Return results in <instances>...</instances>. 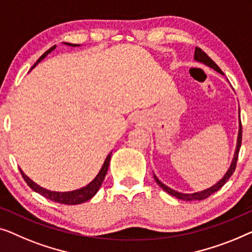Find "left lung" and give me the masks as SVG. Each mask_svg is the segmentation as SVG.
Segmentation results:
<instances>
[{"label": "left lung", "mask_w": 252, "mask_h": 252, "mask_svg": "<svg viewBox=\"0 0 252 252\" xmlns=\"http://www.w3.org/2000/svg\"><path fill=\"white\" fill-rule=\"evenodd\" d=\"M194 59H195L196 62H198V63H204V65L209 66L212 69L217 70L218 73L221 74V75H224V73H222L221 69L217 66V63H216L214 60L210 58V57L205 54L204 51H202L200 48H195V52H194ZM239 114H240V108H239ZM239 118H240V115H239ZM241 143H242V125H241V120H240V122H239V134H237V141H236V148H235V153H234V158L232 160L231 165H229V168H228L227 171H226L224 177H222V178L219 180L218 183H216L214 186L209 187V189H203V190H201V192H195V193H180V192H177V190L170 189V187L164 185V184H163L161 180H158V177L154 175L155 182L158 184V186H160L163 190H165V192L170 194V195L179 198V200H183V201L204 200V198L210 196L211 194H214L215 192H217V190L220 189L221 187L225 185L226 182H227V180L229 179V177L233 175V172L235 171L237 157H239V151H240V147H241Z\"/></svg>", "instance_id": "left-lung-1"}]
</instances>
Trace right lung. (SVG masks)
Returning a JSON list of instances; mask_svg holds the SVG:
<instances>
[{
    "label": "right lung",
    "instance_id": "add662e5",
    "mask_svg": "<svg viewBox=\"0 0 252 252\" xmlns=\"http://www.w3.org/2000/svg\"><path fill=\"white\" fill-rule=\"evenodd\" d=\"M65 44L69 45V47H80V44H72V43H65ZM55 49H56V45L51 47L48 51H45L44 54L42 55L40 58H38L37 62L34 63V66L32 67L31 69H33L34 67L36 66L42 59H44L45 57L50 54L51 51H54ZM111 157H112V152L107 155V158H105V162L101 166L100 171L98 172V175L94 177V179L92 180L91 183L88 184L87 186L81 187V189H79L70 190V192H55V190L43 189V187L37 185L36 183H34L33 180L30 178V177H27L26 175H25L23 170H21V169H19V170H20V173H21V176H23L24 180L27 183V185L30 186L31 189L34 190V192L41 194V195H43L44 197L49 198V200L57 202V203L75 205V204H81V203H83V202H87V201L91 200V198L94 197L95 194H97L99 189H100L102 182H104L106 173H107L109 161H111Z\"/></svg>",
    "mask_w": 252,
    "mask_h": 252
}]
</instances>
